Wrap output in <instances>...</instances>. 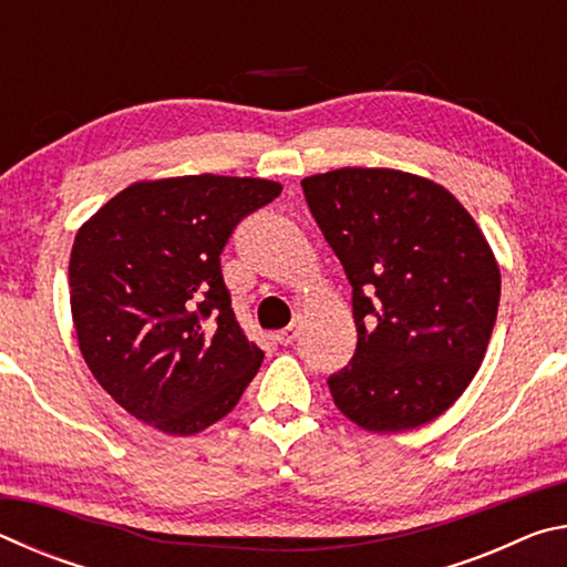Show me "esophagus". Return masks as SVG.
I'll return each instance as SVG.
<instances>
[{
  "label": "esophagus",
  "instance_id": "obj_1",
  "mask_svg": "<svg viewBox=\"0 0 567 567\" xmlns=\"http://www.w3.org/2000/svg\"><path fill=\"white\" fill-rule=\"evenodd\" d=\"M297 334H300V320H295L292 324H287V328L277 332L275 338L280 340V344H292L297 340Z\"/></svg>",
  "mask_w": 567,
  "mask_h": 567
}]
</instances>
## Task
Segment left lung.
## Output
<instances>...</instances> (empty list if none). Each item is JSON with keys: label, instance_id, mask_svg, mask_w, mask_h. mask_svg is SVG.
<instances>
[{"label": "left lung", "instance_id": "8db88e82", "mask_svg": "<svg viewBox=\"0 0 567 567\" xmlns=\"http://www.w3.org/2000/svg\"><path fill=\"white\" fill-rule=\"evenodd\" d=\"M315 223L352 285L358 350L328 380L370 433L425 425L480 370L501 302L483 229L437 182L388 167L302 179Z\"/></svg>", "mask_w": 567, "mask_h": 567}]
</instances>
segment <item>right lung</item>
<instances>
[{"mask_svg": "<svg viewBox=\"0 0 567 567\" xmlns=\"http://www.w3.org/2000/svg\"><path fill=\"white\" fill-rule=\"evenodd\" d=\"M257 177L142 179L74 237L70 305L94 380L147 425L197 435L233 410L265 352L229 305L219 255L243 217L280 195Z\"/></svg>", "mask_w": 567, "mask_h": 567, "instance_id": "right-lung-1", "label": "right lung"}]
</instances>
